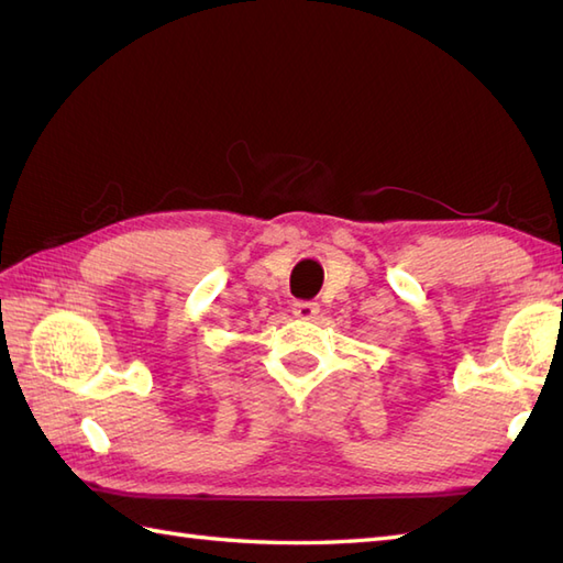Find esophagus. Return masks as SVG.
Here are the masks:
<instances>
[{
	"label": "esophagus",
	"mask_w": 563,
	"mask_h": 563,
	"mask_svg": "<svg viewBox=\"0 0 563 563\" xmlns=\"http://www.w3.org/2000/svg\"><path fill=\"white\" fill-rule=\"evenodd\" d=\"M292 314L297 319H314L319 314V305L317 302H295Z\"/></svg>",
	"instance_id": "34e87169"
}]
</instances>
